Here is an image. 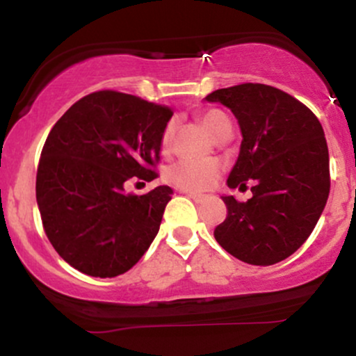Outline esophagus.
I'll return each mask as SVG.
<instances>
[{
	"label": "esophagus",
	"mask_w": 356,
	"mask_h": 356,
	"mask_svg": "<svg viewBox=\"0 0 356 356\" xmlns=\"http://www.w3.org/2000/svg\"><path fill=\"white\" fill-rule=\"evenodd\" d=\"M187 197H191L192 201L197 202V204H201V202L206 201V197H204V195H201V194H194V192H187Z\"/></svg>",
	"instance_id": "34e87169"
}]
</instances>
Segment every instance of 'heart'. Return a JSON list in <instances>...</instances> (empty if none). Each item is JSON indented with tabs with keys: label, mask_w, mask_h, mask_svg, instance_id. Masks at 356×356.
Masks as SVG:
<instances>
[{
	"label": "heart",
	"mask_w": 356,
	"mask_h": 356,
	"mask_svg": "<svg viewBox=\"0 0 356 356\" xmlns=\"http://www.w3.org/2000/svg\"><path fill=\"white\" fill-rule=\"evenodd\" d=\"M202 125L212 137L218 138L224 130L231 127V122L226 115L218 112V110H209L202 115ZM170 129L165 130L164 144L169 142ZM220 175L219 162L204 159V161H192V159H182L175 162L174 165L167 170V179L172 186L187 192H202L211 189L218 182Z\"/></svg>",
	"instance_id": "b5f03b06"
}]
</instances>
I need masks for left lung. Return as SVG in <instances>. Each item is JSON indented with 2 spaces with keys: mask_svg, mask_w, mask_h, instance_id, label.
I'll list each match as a JSON object with an SVG mask.
<instances>
[{
  "mask_svg": "<svg viewBox=\"0 0 356 356\" xmlns=\"http://www.w3.org/2000/svg\"><path fill=\"white\" fill-rule=\"evenodd\" d=\"M204 100L229 108L243 136L227 186H252L246 202L222 195L227 218L214 238L248 264L280 263L309 238L330 194L328 145L320 120L283 90L263 83L220 88Z\"/></svg>",
  "mask_w": 356,
  "mask_h": 356,
  "instance_id": "1",
  "label": "left lung"
}]
</instances>
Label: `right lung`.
Returning <instances> with one entry per match:
<instances>
[{
    "label": "right lung",
    "mask_w": 356,
    "mask_h": 356,
    "mask_svg": "<svg viewBox=\"0 0 356 356\" xmlns=\"http://www.w3.org/2000/svg\"><path fill=\"white\" fill-rule=\"evenodd\" d=\"M172 112L127 95L90 93L48 134L36 202L55 251L88 276L124 275L144 256L172 197L169 186L125 194L130 177L152 181Z\"/></svg>",
    "instance_id": "add662e5"
}]
</instances>
